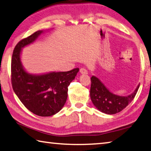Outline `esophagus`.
<instances>
[{
  "mask_svg": "<svg viewBox=\"0 0 151 151\" xmlns=\"http://www.w3.org/2000/svg\"><path fill=\"white\" fill-rule=\"evenodd\" d=\"M80 73L81 74H87V70L85 68H81L80 69Z\"/></svg>",
  "mask_w": 151,
  "mask_h": 151,
  "instance_id": "obj_1",
  "label": "esophagus"
}]
</instances>
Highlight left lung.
I'll return each mask as SVG.
<instances>
[{
	"label": "left lung",
	"mask_w": 151,
	"mask_h": 151,
	"mask_svg": "<svg viewBox=\"0 0 151 151\" xmlns=\"http://www.w3.org/2000/svg\"><path fill=\"white\" fill-rule=\"evenodd\" d=\"M91 80L92 102L99 111L109 114H116L126 108L134 99L139 88V85L133 93L127 96H118L110 92L96 76H93Z\"/></svg>",
	"instance_id": "8db88e82"
}]
</instances>
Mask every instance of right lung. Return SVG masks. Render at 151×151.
<instances>
[{
  "label": "right lung",
  "instance_id": "obj_1",
  "mask_svg": "<svg viewBox=\"0 0 151 151\" xmlns=\"http://www.w3.org/2000/svg\"><path fill=\"white\" fill-rule=\"evenodd\" d=\"M42 32L38 30L20 40L14 47L11 60V83L15 94L27 109L38 116H49L60 111L65 104L68 86L79 68L41 75L27 73L20 61L21 48L34 42Z\"/></svg>",
  "mask_w": 151,
  "mask_h": 151
}]
</instances>
